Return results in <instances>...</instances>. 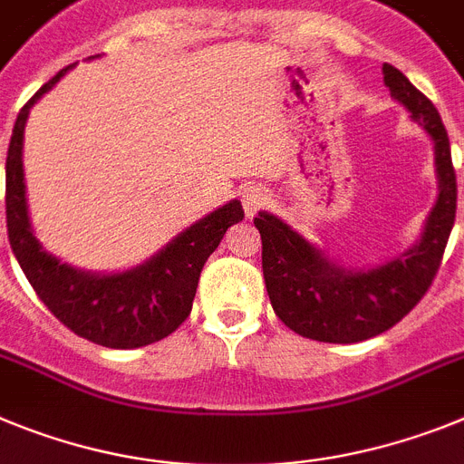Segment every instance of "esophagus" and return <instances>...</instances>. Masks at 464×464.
<instances>
[{
  "label": "esophagus",
  "mask_w": 464,
  "mask_h": 464,
  "mask_svg": "<svg viewBox=\"0 0 464 464\" xmlns=\"http://www.w3.org/2000/svg\"><path fill=\"white\" fill-rule=\"evenodd\" d=\"M271 200V193L266 191L264 187H245L243 188V208L245 215L255 217L266 203Z\"/></svg>",
  "instance_id": "esophagus-1"
}]
</instances>
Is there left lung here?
I'll use <instances>...</instances> for the list:
<instances>
[{"mask_svg": "<svg viewBox=\"0 0 464 464\" xmlns=\"http://www.w3.org/2000/svg\"><path fill=\"white\" fill-rule=\"evenodd\" d=\"M382 82L434 147L437 200L416 243L372 268H345L280 217L266 209L255 217L273 310L292 332L313 341L357 343L394 327L432 285L453 228L458 184L441 116L392 64H382Z\"/></svg>", "mask_w": 464, "mask_h": 464, "instance_id": "1", "label": "left lung"}]
</instances>
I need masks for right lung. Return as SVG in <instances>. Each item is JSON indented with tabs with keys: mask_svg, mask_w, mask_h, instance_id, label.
I'll return each instance as SVG.
<instances>
[{
	"mask_svg": "<svg viewBox=\"0 0 464 464\" xmlns=\"http://www.w3.org/2000/svg\"><path fill=\"white\" fill-rule=\"evenodd\" d=\"M72 67L74 64L44 83L15 119L6 156L9 243L32 289L64 327L104 348H142L172 334L187 320L205 261L221 243L228 227L243 221V205L240 200H228L177 233L154 256L126 271H83L46 252L34 236L27 209L23 140L32 107Z\"/></svg>",
	"mask_w": 464,
	"mask_h": 464,
	"instance_id": "right-lung-1",
	"label": "right lung"
}]
</instances>
